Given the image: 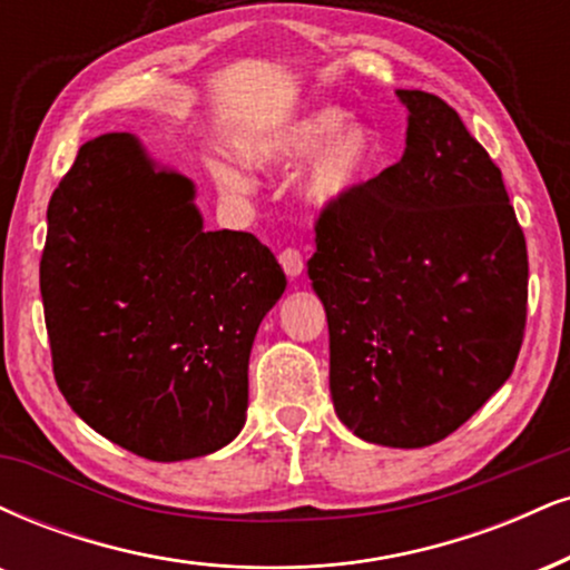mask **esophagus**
Listing matches in <instances>:
<instances>
[{
    "mask_svg": "<svg viewBox=\"0 0 570 570\" xmlns=\"http://www.w3.org/2000/svg\"><path fill=\"white\" fill-rule=\"evenodd\" d=\"M278 263H281V267H284V273L289 278H297L299 273H303V267H305L303 255H299V249H294V246H289V249L281 252Z\"/></svg>",
    "mask_w": 570,
    "mask_h": 570,
    "instance_id": "34e87169",
    "label": "esophagus"
}]
</instances>
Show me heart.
Listing matches in <instances>:
<instances>
[{
    "label": "heart",
    "instance_id": "heart-1",
    "mask_svg": "<svg viewBox=\"0 0 570 570\" xmlns=\"http://www.w3.org/2000/svg\"><path fill=\"white\" fill-rule=\"evenodd\" d=\"M244 156L257 169H294L313 156L299 180V196L311 209L326 212L372 180L382 161V142L368 125H347L342 108L313 106L255 137ZM212 175L225 190L246 188V177L230 164H215Z\"/></svg>",
    "mask_w": 570,
    "mask_h": 570
}]
</instances>
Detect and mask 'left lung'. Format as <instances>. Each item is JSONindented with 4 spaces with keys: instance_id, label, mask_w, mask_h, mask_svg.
<instances>
[{
    "instance_id": "left-lung-1",
    "label": "left lung",
    "mask_w": 570,
    "mask_h": 570,
    "mask_svg": "<svg viewBox=\"0 0 570 570\" xmlns=\"http://www.w3.org/2000/svg\"><path fill=\"white\" fill-rule=\"evenodd\" d=\"M406 148L321 212L307 259L328 324V390L361 441L422 449L515 368L528 255L502 173L449 102L397 89Z\"/></svg>"
}]
</instances>
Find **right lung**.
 Segmentation results:
<instances>
[{
  "label": "right lung",
  "instance_id": "add662e5",
  "mask_svg": "<svg viewBox=\"0 0 570 570\" xmlns=\"http://www.w3.org/2000/svg\"><path fill=\"white\" fill-rule=\"evenodd\" d=\"M194 198L140 137L111 132L79 148L47 207L55 382L95 433L154 462L242 433L255 334L286 289L265 244L204 230Z\"/></svg>",
  "mask_w": 570,
  "mask_h": 570
}]
</instances>
